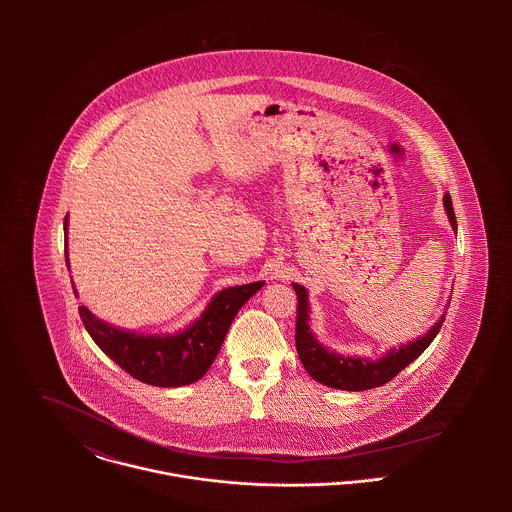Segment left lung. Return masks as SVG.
<instances>
[{"label": "left lung", "mask_w": 512, "mask_h": 512, "mask_svg": "<svg viewBox=\"0 0 512 512\" xmlns=\"http://www.w3.org/2000/svg\"><path fill=\"white\" fill-rule=\"evenodd\" d=\"M443 205L447 211V217L451 226L457 230V220L453 213V203L449 193L443 195ZM293 290L297 293V319H295V347L301 365L305 366L307 374L315 378L317 382L339 388V390H368L382 386L390 382L400 370H404L412 361H416L436 339V335L443 325L441 317L438 323L420 339L412 341L410 345L392 349L386 353V357L376 359L374 363L368 359L357 357H343L329 353L321 343L315 341L313 333L309 331L307 319H309V305H307V292L299 284H293Z\"/></svg>", "instance_id": "1"}]
</instances>
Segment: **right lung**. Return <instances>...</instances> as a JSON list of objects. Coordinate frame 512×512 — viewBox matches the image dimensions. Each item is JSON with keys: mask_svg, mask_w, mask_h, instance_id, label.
Masks as SVG:
<instances>
[{"mask_svg": "<svg viewBox=\"0 0 512 512\" xmlns=\"http://www.w3.org/2000/svg\"><path fill=\"white\" fill-rule=\"evenodd\" d=\"M262 286L264 282H254L222 290L189 329L167 337L116 329L96 319L84 305L78 307V313L92 341L128 374L151 386H185L199 380L213 365L238 309Z\"/></svg>", "mask_w": 512, "mask_h": 512, "instance_id": "obj_1", "label": "right lung"}]
</instances>
